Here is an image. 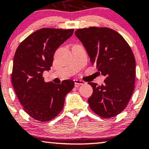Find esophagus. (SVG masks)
Returning a JSON list of instances; mask_svg holds the SVG:
<instances>
[{
	"label": "esophagus",
	"mask_w": 149,
	"mask_h": 149,
	"mask_svg": "<svg viewBox=\"0 0 149 149\" xmlns=\"http://www.w3.org/2000/svg\"><path fill=\"white\" fill-rule=\"evenodd\" d=\"M73 81H74L75 84L76 85H83V84H85V82L84 80H79V79H74L73 80Z\"/></svg>",
	"instance_id": "esophagus-1"
}]
</instances>
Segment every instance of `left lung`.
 <instances>
[{"label": "left lung", "instance_id": "1", "mask_svg": "<svg viewBox=\"0 0 149 149\" xmlns=\"http://www.w3.org/2000/svg\"><path fill=\"white\" fill-rule=\"evenodd\" d=\"M75 34L91 62L106 76L104 85L89 83L93 89L89 106L101 117H113L125 109L134 90L136 61L132 50L120 34L108 27L78 29Z\"/></svg>", "mask_w": 149, "mask_h": 149}]
</instances>
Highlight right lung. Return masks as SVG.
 <instances>
[{"label": "right lung", "instance_id": "obj_1", "mask_svg": "<svg viewBox=\"0 0 149 149\" xmlns=\"http://www.w3.org/2000/svg\"><path fill=\"white\" fill-rule=\"evenodd\" d=\"M73 29L42 28L33 32L19 45L13 59L11 80L20 104L27 114L46 122L57 116L64 105L66 95L74 82L46 83L44 71H49L58 47L72 36Z\"/></svg>", "mask_w": 149, "mask_h": 149}]
</instances>
